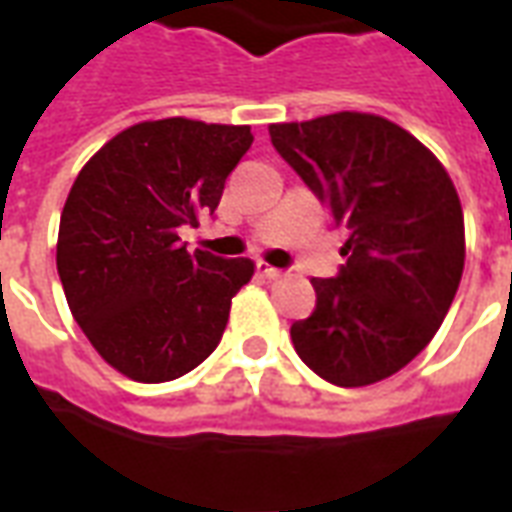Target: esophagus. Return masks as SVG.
Segmentation results:
<instances>
[{
    "mask_svg": "<svg viewBox=\"0 0 512 512\" xmlns=\"http://www.w3.org/2000/svg\"><path fill=\"white\" fill-rule=\"evenodd\" d=\"M256 272L270 280H278L280 275H283V270H278V267H272V264H267V261H261V259L256 261Z\"/></svg>",
    "mask_w": 512,
    "mask_h": 512,
    "instance_id": "1",
    "label": "esophagus"
}]
</instances>
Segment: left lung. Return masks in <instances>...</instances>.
<instances>
[{
  "label": "left lung",
  "instance_id": "obj_1",
  "mask_svg": "<svg viewBox=\"0 0 512 512\" xmlns=\"http://www.w3.org/2000/svg\"><path fill=\"white\" fill-rule=\"evenodd\" d=\"M275 151L348 240L337 278H313L315 310L291 326L299 359L343 388L378 383L424 351L464 270V215L429 148L372 113L272 124Z\"/></svg>",
  "mask_w": 512,
  "mask_h": 512
}]
</instances>
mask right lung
<instances>
[{
    "label": "right lung",
    "instance_id": "obj_1",
    "mask_svg": "<svg viewBox=\"0 0 512 512\" xmlns=\"http://www.w3.org/2000/svg\"><path fill=\"white\" fill-rule=\"evenodd\" d=\"M251 142V126L142 121L105 142L69 188L61 286L96 353L126 378L175 380L221 343L253 261L188 253L178 229L213 213Z\"/></svg>",
    "mask_w": 512,
    "mask_h": 512
}]
</instances>
